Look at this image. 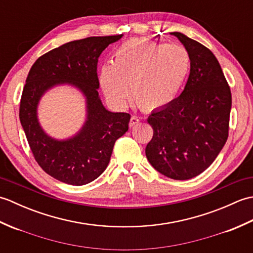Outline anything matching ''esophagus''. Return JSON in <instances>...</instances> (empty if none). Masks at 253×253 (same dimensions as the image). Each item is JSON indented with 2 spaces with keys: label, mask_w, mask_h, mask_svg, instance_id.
Here are the masks:
<instances>
[{
  "label": "esophagus",
  "mask_w": 253,
  "mask_h": 253,
  "mask_svg": "<svg viewBox=\"0 0 253 253\" xmlns=\"http://www.w3.org/2000/svg\"><path fill=\"white\" fill-rule=\"evenodd\" d=\"M139 123V118H138V116H131V118H130V122H129V127H133L135 125H137V124Z\"/></svg>",
  "instance_id": "esophagus-1"
}]
</instances>
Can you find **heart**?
Instances as JSON below:
<instances>
[{
	"label": "heart",
	"instance_id": "b5f03b06",
	"mask_svg": "<svg viewBox=\"0 0 253 253\" xmlns=\"http://www.w3.org/2000/svg\"><path fill=\"white\" fill-rule=\"evenodd\" d=\"M189 71L190 56L182 45L130 39L117 47L113 63L102 66L100 84L116 106L126 105L131 85L139 106L160 110L174 101Z\"/></svg>",
	"mask_w": 253,
	"mask_h": 253
}]
</instances>
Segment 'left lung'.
Segmentation results:
<instances>
[{"mask_svg":"<svg viewBox=\"0 0 253 253\" xmlns=\"http://www.w3.org/2000/svg\"><path fill=\"white\" fill-rule=\"evenodd\" d=\"M190 56V74L182 93L148 123L153 137L147 144L149 162L161 174L185 180L206 170L228 138L232 93L216 57L207 46L180 32Z\"/></svg>","mask_w":253,"mask_h":253,"instance_id":"1","label":"left lung"}]
</instances>
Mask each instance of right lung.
<instances>
[{
	"label": "right lung",
	"instance_id": "obj_1",
	"mask_svg": "<svg viewBox=\"0 0 253 253\" xmlns=\"http://www.w3.org/2000/svg\"><path fill=\"white\" fill-rule=\"evenodd\" d=\"M122 35L71 41L40 56L30 68L19 106V120L37 163L65 184L82 186L94 180L109 165L115 141L128 130L130 114L105 110L99 98V56ZM71 83L87 99V121L78 135L58 142L42 130L36 105L53 85Z\"/></svg>",
	"mask_w": 253,
	"mask_h": 253
}]
</instances>
